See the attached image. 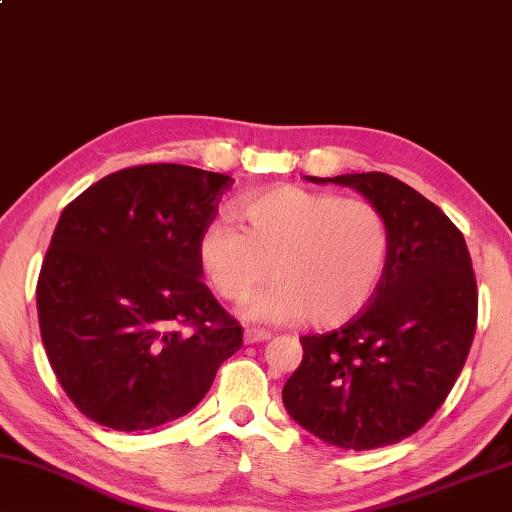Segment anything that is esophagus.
I'll return each instance as SVG.
<instances>
[{
    "mask_svg": "<svg viewBox=\"0 0 512 512\" xmlns=\"http://www.w3.org/2000/svg\"><path fill=\"white\" fill-rule=\"evenodd\" d=\"M242 338H245L247 345H254V343H261V341H267V338H272V334L265 332V329L247 327L245 334H242Z\"/></svg>",
    "mask_w": 512,
    "mask_h": 512,
    "instance_id": "1",
    "label": "esophagus"
}]
</instances>
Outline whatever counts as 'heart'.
<instances>
[{
	"label": "heart",
	"mask_w": 512,
	"mask_h": 512,
	"mask_svg": "<svg viewBox=\"0 0 512 512\" xmlns=\"http://www.w3.org/2000/svg\"><path fill=\"white\" fill-rule=\"evenodd\" d=\"M238 217L245 233L229 224L203 231L199 261L229 302L247 297L272 267L277 279L245 304L249 320L343 325L371 302L387 270L389 224L371 201L279 185L240 203Z\"/></svg>",
	"instance_id": "obj_1"
}]
</instances>
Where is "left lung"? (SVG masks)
Here are the masks:
<instances>
[{"label": "left lung", "instance_id": "obj_1", "mask_svg": "<svg viewBox=\"0 0 512 512\" xmlns=\"http://www.w3.org/2000/svg\"><path fill=\"white\" fill-rule=\"evenodd\" d=\"M306 180L350 187L380 208L391 247L371 302L341 329L300 338L304 357L283 384V407L325 444H396L426 426L467 361L478 311L467 242L435 203L393 176Z\"/></svg>", "mask_w": 512, "mask_h": 512}]
</instances>
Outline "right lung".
I'll return each mask as SVG.
<instances>
[{"label":"right lung","mask_w":512,"mask_h":512,"mask_svg":"<svg viewBox=\"0 0 512 512\" xmlns=\"http://www.w3.org/2000/svg\"><path fill=\"white\" fill-rule=\"evenodd\" d=\"M233 183L144 164L98 180L61 212L36 286L38 325L54 375L91 421L135 432L180 419L242 348V327L201 281L199 261Z\"/></svg>","instance_id":"right-lung-1"}]
</instances>
